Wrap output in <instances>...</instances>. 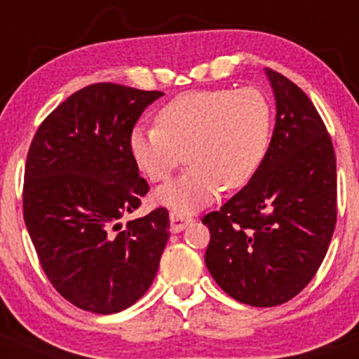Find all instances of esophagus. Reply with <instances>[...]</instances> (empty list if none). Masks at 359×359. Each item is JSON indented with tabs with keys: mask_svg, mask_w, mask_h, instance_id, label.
I'll use <instances>...</instances> for the list:
<instances>
[{
	"mask_svg": "<svg viewBox=\"0 0 359 359\" xmlns=\"http://www.w3.org/2000/svg\"><path fill=\"white\" fill-rule=\"evenodd\" d=\"M192 221H194L192 216H189V214H184L180 211H172L170 212V231L172 233L184 231V229L187 228Z\"/></svg>",
	"mask_w": 359,
	"mask_h": 359,
	"instance_id": "1",
	"label": "esophagus"
}]
</instances>
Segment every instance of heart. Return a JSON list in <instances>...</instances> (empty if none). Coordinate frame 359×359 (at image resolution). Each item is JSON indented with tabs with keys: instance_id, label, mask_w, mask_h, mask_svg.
I'll use <instances>...</instances> for the list:
<instances>
[{
	"instance_id": "heart-1",
	"label": "heart",
	"mask_w": 359,
	"mask_h": 359,
	"mask_svg": "<svg viewBox=\"0 0 359 359\" xmlns=\"http://www.w3.org/2000/svg\"><path fill=\"white\" fill-rule=\"evenodd\" d=\"M155 123L135 126L128 148L151 182L167 180L185 154L191 165L155 192L156 203L180 212L212 203L222 187L248 184L270 148V102L255 88L184 93L156 113Z\"/></svg>"
}]
</instances>
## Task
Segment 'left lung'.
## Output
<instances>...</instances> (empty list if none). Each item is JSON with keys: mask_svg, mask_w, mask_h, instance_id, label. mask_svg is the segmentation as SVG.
<instances>
[{"mask_svg": "<svg viewBox=\"0 0 359 359\" xmlns=\"http://www.w3.org/2000/svg\"><path fill=\"white\" fill-rule=\"evenodd\" d=\"M275 130L257 175L203 222L205 266L238 302L273 307L311 282L336 226V156L323 119L302 89L265 69Z\"/></svg>", "mask_w": 359, "mask_h": 359, "instance_id": "obj_1", "label": "left lung"}]
</instances>
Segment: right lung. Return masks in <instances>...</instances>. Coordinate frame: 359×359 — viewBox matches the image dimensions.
<instances>
[{
    "label": "right lung",
    "instance_id": "obj_1",
    "mask_svg": "<svg viewBox=\"0 0 359 359\" xmlns=\"http://www.w3.org/2000/svg\"><path fill=\"white\" fill-rule=\"evenodd\" d=\"M160 90L101 82L77 90L36 130L25 165L23 216L55 290L82 311L114 314L150 288L168 236L167 209L126 222L148 184L128 148Z\"/></svg>",
    "mask_w": 359,
    "mask_h": 359
}]
</instances>
